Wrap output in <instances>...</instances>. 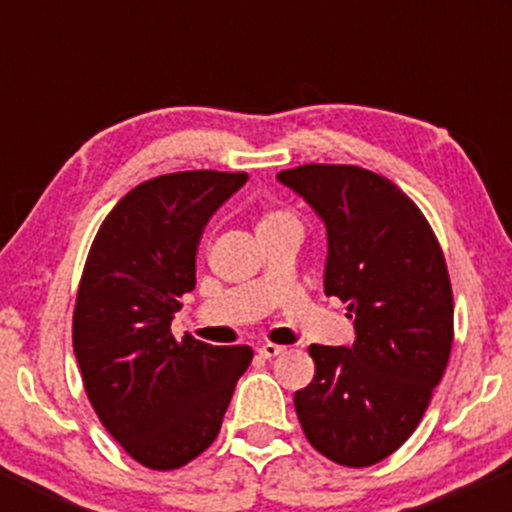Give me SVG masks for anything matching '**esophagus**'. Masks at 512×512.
<instances>
[{
    "mask_svg": "<svg viewBox=\"0 0 512 512\" xmlns=\"http://www.w3.org/2000/svg\"><path fill=\"white\" fill-rule=\"evenodd\" d=\"M285 352V347H277V344H262L260 349H257V354L262 356V359H275V356H280Z\"/></svg>",
    "mask_w": 512,
    "mask_h": 512,
    "instance_id": "1",
    "label": "esophagus"
}]
</instances>
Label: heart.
I'll return each instance as SVG.
<instances>
[{
	"mask_svg": "<svg viewBox=\"0 0 512 512\" xmlns=\"http://www.w3.org/2000/svg\"><path fill=\"white\" fill-rule=\"evenodd\" d=\"M285 220H292V218H289V215H285V213H277V210H267V213H262L260 220H257V230H262V227L277 225V223H285Z\"/></svg>",
	"mask_w": 512,
	"mask_h": 512,
	"instance_id": "heart-1",
	"label": "heart"
}]
</instances>
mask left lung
Wrapping results in <instances>:
<instances>
[{
	"instance_id": "8db88e82",
	"label": "left lung",
	"mask_w": 512,
	"mask_h": 512,
	"mask_svg": "<svg viewBox=\"0 0 512 512\" xmlns=\"http://www.w3.org/2000/svg\"><path fill=\"white\" fill-rule=\"evenodd\" d=\"M327 227L324 292L349 304L352 347L312 344V384L294 394L307 441L364 468L404 446L428 409L453 344L446 260L414 200L359 165L277 173Z\"/></svg>"
}]
</instances>
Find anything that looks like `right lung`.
Here are the masks:
<instances>
[{
  "mask_svg": "<svg viewBox=\"0 0 512 512\" xmlns=\"http://www.w3.org/2000/svg\"><path fill=\"white\" fill-rule=\"evenodd\" d=\"M247 173L185 170L136 185L98 227L74 309V354L106 431L153 471H173L218 438L250 347L170 334L195 287V252Z\"/></svg>",
  "mask_w": 512,
  "mask_h": 512,
  "instance_id": "right-lung-1",
  "label": "right lung"
}]
</instances>
